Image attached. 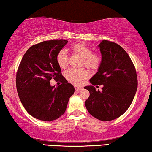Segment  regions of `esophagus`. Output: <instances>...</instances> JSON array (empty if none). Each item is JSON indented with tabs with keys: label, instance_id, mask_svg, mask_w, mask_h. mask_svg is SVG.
Masks as SVG:
<instances>
[{
	"label": "esophagus",
	"instance_id": "1",
	"mask_svg": "<svg viewBox=\"0 0 152 152\" xmlns=\"http://www.w3.org/2000/svg\"><path fill=\"white\" fill-rule=\"evenodd\" d=\"M75 91H80L82 89V86H75Z\"/></svg>",
	"mask_w": 152,
	"mask_h": 152
}]
</instances>
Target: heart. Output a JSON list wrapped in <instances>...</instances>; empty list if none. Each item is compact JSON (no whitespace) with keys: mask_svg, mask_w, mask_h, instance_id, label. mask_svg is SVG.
I'll return each instance as SVG.
<instances>
[{"mask_svg":"<svg viewBox=\"0 0 152 152\" xmlns=\"http://www.w3.org/2000/svg\"><path fill=\"white\" fill-rule=\"evenodd\" d=\"M71 48L75 53L82 57L80 66H84L88 69L96 70L100 67L102 57L99 53H93L90 47L83 43H76L72 45ZM56 61L61 69H65L68 66V55L66 50L61 49L56 56ZM65 77L68 82L75 85H79L82 80L88 75V72L85 68H70L65 72Z\"/></svg>","mask_w":152,"mask_h":152,"instance_id":"obj_1","label":"heart"}]
</instances>
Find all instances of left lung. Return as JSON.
<instances>
[{
  "mask_svg": "<svg viewBox=\"0 0 152 152\" xmlns=\"http://www.w3.org/2000/svg\"><path fill=\"white\" fill-rule=\"evenodd\" d=\"M98 47L102 62L90 80L92 86L84 87L90 93L85 105L94 118L110 121L121 116L130 107L138 88V78L132 59L120 45L103 40ZM98 85H103L102 91L94 87Z\"/></svg>",
  "mask_w": 152,
  "mask_h": 152,
  "instance_id": "left-lung-1",
  "label": "left lung"
}]
</instances>
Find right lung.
I'll return each mask as SVG.
<instances>
[{"instance_id":"obj_1","label":"right lung","mask_w":152,"mask_h":152,"mask_svg":"<svg viewBox=\"0 0 152 152\" xmlns=\"http://www.w3.org/2000/svg\"><path fill=\"white\" fill-rule=\"evenodd\" d=\"M68 41H45L31 46L23 57L16 76V89L22 104L37 119L52 121L66 111L75 88L62 75L56 61L58 52ZM55 79L62 84L52 87Z\"/></svg>"}]
</instances>
